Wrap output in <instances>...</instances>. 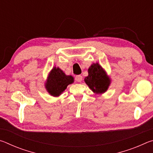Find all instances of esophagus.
Instances as JSON below:
<instances>
[{
    "label": "esophagus",
    "instance_id": "34e87169",
    "mask_svg": "<svg viewBox=\"0 0 153 153\" xmlns=\"http://www.w3.org/2000/svg\"><path fill=\"white\" fill-rule=\"evenodd\" d=\"M75 79L76 81L77 82H80L82 81V76H80V75H78V76H76V77H75Z\"/></svg>",
    "mask_w": 153,
    "mask_h": 153
}]
</instances>
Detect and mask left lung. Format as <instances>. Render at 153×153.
<instances>
[{
	"label": "left lung",
	"mask_w": 153,
	"mask_h": 153,
	"mask_svg": "<svg viewBox=\"0 0 153 153\" xmlns=\"http://www.w3.org/2000/svg\"><path fill=\"white\" fill-rule=\"evenodd\" d=\"M88 76L84 82L96 94H102L108 90L111 79L107 72L98 63H92L88 69Z\"/></svg>",
	"instance_id": "8db88e82"
}]
</instances>
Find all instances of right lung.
Returning <instances> with one entry per match:
<instances>
[{
    "mask_svg": "<svg viewBox=\"0 0 153 153\" xmlns=\"http://www.w3.org/2000/svg\"><path fill=\"white\" fill-rule=\"evenodd\" d=\"M74 82L73 76H67L59 67L55 66L48 74L45 86L49 94L58 97L65 90L67 86Z\"/></svg>",
    "mask_w": 153,
    "mask_h": 153,
    "instance_id": "right-lung-1",
    "label": "right lung"
}]
</instances>
